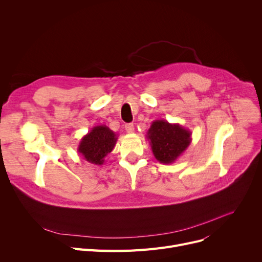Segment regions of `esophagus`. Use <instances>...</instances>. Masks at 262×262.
I'll return each instance as SVG.
<instances>
[{"instance_id":"obj_1","label":"esophagus","mask_w":262,"mask_h":262,"mask_svg":"<svg viewBox=\"0 0 262 262\" xmlns=\"http://www.w3.org/2000/svg\"><path fill=\"white\" fill-rule=\"evenodd\" d=\"M125 130L129 134L134 133L135 130V127H134V124L133 123H128V124H125Z\"/></svg>"}]
</instances>
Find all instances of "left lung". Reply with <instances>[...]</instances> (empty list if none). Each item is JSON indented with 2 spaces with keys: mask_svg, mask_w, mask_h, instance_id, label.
I'll list each match as a JSON object with an SVG mask.
<instances>
[{
  "mask_svg": "<svg viewBox=\"0 0 262 262\" xmlns=\"http://www.w3.org/2000/svg\"><path fill=\"white\" fill-rule=\"evenodd\" d=\"M154 157L164 164L173 163L190 145L191 132L178 123L155 120L146 133Z\"/></svg>",
  "mask_w": 262,
  "mask_h": 262,
  "instance_id": "obj_1",
  "label": "left lung"
}]
</instances>
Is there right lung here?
Returning a JSON list of instances; mask_svg holds the SVG:
<instances>
[{
    "mask_svg": "<svg viewBox=\"0 0 262 262\" xmlns=\"http://www.w3.org/2000/svg\"><path fill=\"white\" fill-rule=\"evenodd\" d=\"M118 135L106 125H96L79 141L77 152L86 161L102 166L105 157L115 148Z\"/></svg>",
    "mask_w": 262,
    "mask_h": 262,
    "instance_id": "add662e5",
    "label": "right lung"
}]
</instances>
